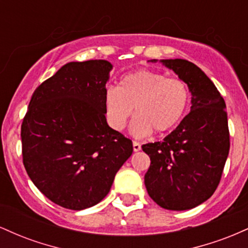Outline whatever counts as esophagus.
Segmentation results:
<instances>
[{
    "label": "esophagus",
    "instance_id": "34e87169",
    "mask_svg": "<svg viewBox=\"0 0 248 248\" xmlns=\"http://www.w3.org/2000/svg\"><path fill=\"white\" fill-rule=\"evenodd\" d=\"M133 149H134V152H139V150L141 149V144H140V142H138V141H133Z\"/></svg>",
    "mask_w": 248,
    "mask_h": 248
}]
</instances>
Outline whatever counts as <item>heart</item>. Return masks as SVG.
<instances>
[{"label":"heart","mask_w":248,"mask_h":248,"mask_svg":"<svg viewBox=\"0 0 248 248\" xmlns=\"http://www.w3.org/2000/svg\"><path fill=\"white\" fill-rule=\"evenodd\" d=\"M189 102L190 90L184 80L138 70L122 77L118 88H107L105 112L109 126L122 130L135 107L130 130L142 138L152 130L161 134L175 128L186 115Z\"/></svg>","instance_id":"b5f03b06"}]
</instances>
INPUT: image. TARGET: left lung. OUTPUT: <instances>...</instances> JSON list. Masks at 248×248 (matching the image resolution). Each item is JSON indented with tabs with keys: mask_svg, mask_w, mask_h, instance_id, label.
Masks as SVG:
<instances>
[{
	"mask_svg": "<svg viewBox=\"0 0 248 248\" xmlns=\"http://www.w3.org/2000/svg\"><path fill=\"white\" fill-rule=\"evenodd\" d=\"M191 92V110L163 141L147 143L144 175L148 195L157 205L183 211L204 203L220 182L230 150L225 101L198 66L186 59H164Z\"/></svg>",
	"mask_w": 248,
	"mask_h": 248,
	"instance_id": "left-lung-1",
	"label": "left lung"
}]
</instances>
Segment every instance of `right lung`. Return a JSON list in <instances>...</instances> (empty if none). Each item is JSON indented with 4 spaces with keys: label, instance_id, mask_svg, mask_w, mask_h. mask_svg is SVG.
<instances>
[{
    "label": "right lung",
    "instance_id": "1",
    "mask_svg": "<svg viewBox=\"0 0 248 248\" xmlns=\"http://www.w3.org/2000/svg\"><path fill=\"white\" fill-rule=\"evenodd\" d=\"M112 64L72 62L33 92L21 127L22 156L37 189L57 205L84 210L106 197L133 142L107 124Z\"/></svg>",
    "mask_w": 248,
    "mask_h": 248
}]
</instances>
